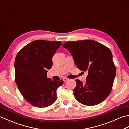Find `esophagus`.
I'll list each match as a JSON object with an SVG mask.
<instances>
[{
  "mask_svg": "<svg viewBox=\"0 0 129 129\" xmlns=\"http://www.w3.org/2000/svg\"><path fill=\"white\" fill-rule=\"evenodd\" d=\"M62 80H63V81H64V82H65V81H67V80H69V79L66 78H64L62 79Z\"/></svg>",
  "mask_w": 129,
  "mask_h": 129,
  "instance_id": "obj_1",
  "label": "esophagus"
}]
</instances>
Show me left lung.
Masks as SVG:
<instances>
[{
  "label": "left lung",
  "instance_id": "obj_1",
  "mask_svg": "<svg viewBox=\"0 0 129 129\" xmlns=\"http://www.w3.org/2000/svg\"><path fill=\"white\" fill-rule=\"evenodd\" d=\"M62 46L70 52L79 69L88 72L85 84L76 80V100L87 106L102 103L110 94L116 75L110 49L92 40L68 42Z\"/></svg>",
  "mask_w": 129,
  "mask_h": 129
}]
</instances>
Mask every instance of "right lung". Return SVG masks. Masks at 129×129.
Masks as SVG:
<instances>
[{"mask_svg":"<svg viewBox=\"0 0 129 129\" xmlns=\"http://www.w3.org/2000/svg\"><path fill=\"white\" fill-rule=\"evenodd\" d=\"M62 44L60 42L35 40L19 51L15 57V82L24 99L32 105L45 108L56 100V90L63 80L47 78L53 65L52 57Z\"/></svg>","mask_w":129,"mask_h":129,"instance_id":"obj_1","label":"right lung"}]
</instances>
